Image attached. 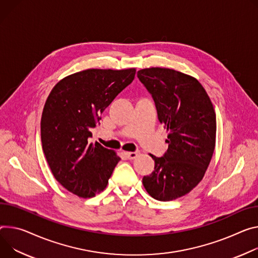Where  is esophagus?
I'll return each mask as SVG.
<instances>
[{
    "label": "esophagus",
    "mask_w": 258,
    "mask_h": 258,
    "mask_svg": "<svg viewBox=\"0 0 258 258\" xmlns=\"http://www.w3.org/2000/svg\"><path fill=\"white\" fill-rule=\"evenodd\" d=\"M126 154V157L128 158V159H134V158H136L139 154H140V151H134V152H126L125 153Z\"/></svg>",
    "instance_id": "esophagus-1"
}]
</instances>
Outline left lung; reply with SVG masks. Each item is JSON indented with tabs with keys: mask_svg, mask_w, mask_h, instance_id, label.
Listing matches in <instances>:
<instances>
[{
	"mask_svg": "<svg viewBox=\"0 0 258 258\" xmlns=\"http://www.w3.org/2000/svg\"><path fill=\"white\" fill-rule=\"evenodd\" d=\"M152 96L158 120L169 132L167 152L152 154L155 166L143 185L155 200L169 202L191 191L202 181L212 158L216 114L208 93L194 77L166 68L137 73Z\"/></svg>",
	"mask_w": 258,
	"mask_h": 258,
	"instance_id": "left-lung-1",
	"label": "left lung"
}]
</instances>
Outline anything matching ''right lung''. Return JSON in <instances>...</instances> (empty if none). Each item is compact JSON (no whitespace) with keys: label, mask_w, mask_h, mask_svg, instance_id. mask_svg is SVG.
Wrapping results in <instances>:
<instances>
[{"label":"right lung","mask_w":258,"mask_h":258,"mask_svg":"<svg viewBox=\"0 0 258 258\" xmlns=\"http://www.w3.org/2000/svg\"><path fill=\"white\" fill-rule=\"evenodd\" d=\"M136 69H88L61 79L46 100L41 118V142L54 178L79 198L103 191L120 160L100 143H89L92 128Z\"/></svg>","instance_id":"right-lung-1"}]
</instances>
